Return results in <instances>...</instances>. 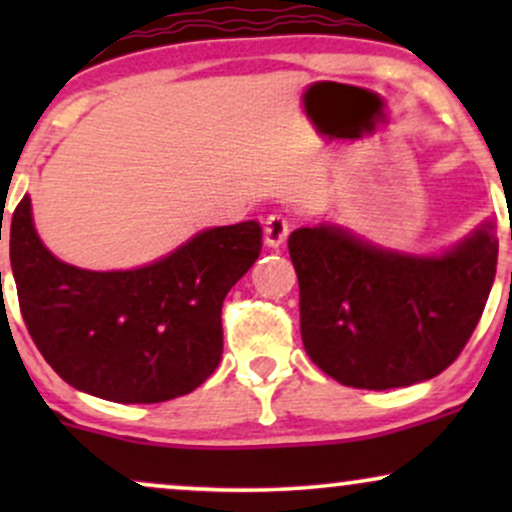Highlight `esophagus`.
Returning a JSON list of instances; mask_svg holds the SVG:
<instances>
[{
    "label": "esophagus",
    "instance_id": "1",
    "mask_svg": "<svg viewBox=\"0 0 512 512\" xmlns=\"http://www.w3.org/2000/svg\"><path fill=\"white\" fill-rule=\"evenodd\" d=\"M289 231L291 226L284 216H267V221H264V245H267V248H281V245L286 243V238H289Z\"/></svg>",
    "mask_w": 512,
    "mask_h": 512
}]
</instances>
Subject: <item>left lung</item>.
Instances as JSON below:
<instances>
[{
  "label": "left lung",
  "instance_id": "8db88e82",
  "mask_svg": "<svg viewBox=\"0 0 512 512\" xmlns=\"http://www.w3.org/2000/svg\"><path fill=\"white\" fill-rule=\"evenodd\" d=\"M289 255L315 366L342 385L390 390L460 356L496 279L498 238L484 221L440 255H411L320 223L291 233Z\"/></svg>",
  "mask_w": 512,
  "mask_h": 512
}]
</instances>
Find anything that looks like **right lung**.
I'll use <instances>...</instances> for the list:
<instances>
[{
  "instance_id": "add662e5",
  "label": "right lung",
  "mask_w": 512,
  "mask_h": 512,
  "mask_svg": "<svg viewBox=\"0 0 512 512\" xmlns=\"http://www.w3.org/2000/svg\"><path fill=\"white\" fill-rule=\"evenodd\" d=\"M260 250V223L243 221L199 231L144 267L91 272L45 248L28 195L9 233L21 315L40 354L76 390L120 404L166 402L214 373L223 298Z\"/></svg>"
}]
</instances>
